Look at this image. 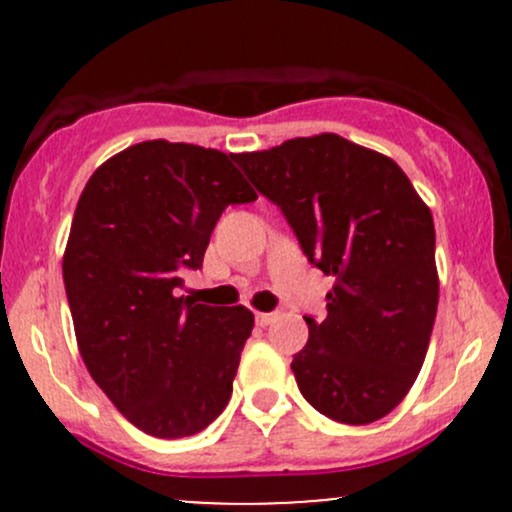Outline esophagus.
<instances>
[{"label": "esophagus", "instance_id": "esophagus-1", "mask_svg": "<svg viewBox=\"0 0 512 512\" xmlns=\"http://www.w3.org/2000/svg\"><path fill=\"white\" fill-rule=\"evenodd\" d=\"M276 320V313H255V322L260 327H267V325H272V322Z\"/></svg>", "mask_w": 512, "mask_h": 512}]
</instances>
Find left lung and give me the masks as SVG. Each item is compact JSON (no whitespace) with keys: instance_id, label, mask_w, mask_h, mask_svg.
<instances>
[{"instance_id":"8db88e82","label":"left lung","mask_w":512,"mask_h":512,"mask_svg":"<svg viewBox=\"0 0 512 512\" xmlns=\"http://www.w3.org/2000/svg\"><path fill=\"white\" fill-rule=\"evenodd\" d=\"M281 209L313 267L334 276L327 317L293 354L301 395L339 424L383 419L407 397L438 310L436 228L404 170L339 134L236 154Z\"/></svg>"}]
</instances>
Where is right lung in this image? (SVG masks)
<instances>
[{"label":"right lung","mask_w":512,"mask_h":512,"mask_svg":"<svg viewBox=\"0 0 512 512\" xmlns=\"http://www.w3.org/2000/svg\"><path fill=\"white\" fill-rule=\"evenodd\" d=\"M257 195L231 154L163 139L105 161L76 204L62 274L81 358L139 431L185 438L226 409L255 317L178 296L228 204Z\"/></svg>","instance_id":"obj_1"}]
</instances>
